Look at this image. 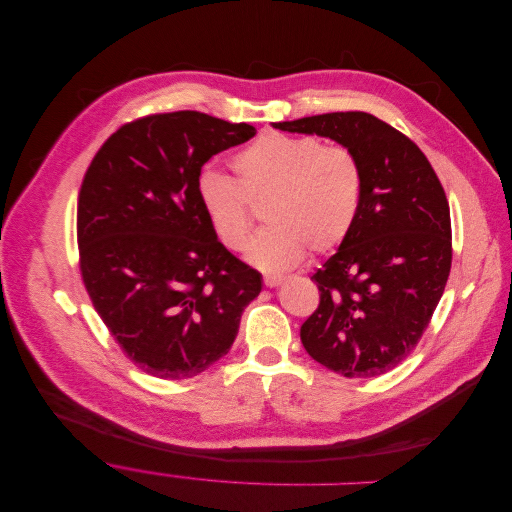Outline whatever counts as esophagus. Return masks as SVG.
<instances>
[{
    "instance_id": "esophagus-1",
    "label": "esophagus",
    "mask_w": 512,
    "mask_h": 512,
    "mask_svg": "<svg viewBox=\"0 0 512 512\" xmlns=\"http://www.w3.org/2000/svg\"><path fill=\"white\" fill-rule=\"evenodd\" d=\"M282 282H284L282 276H264V284H266L268 288H276V286H280Z\"/></svg>"
}]
</instances>
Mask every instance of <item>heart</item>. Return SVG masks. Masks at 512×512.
I'll use <instances>...</instances> for the list:
<instances>
[{"instance_id":"heart-1","label":"heart","mask_w":512,"mask_h":512,"mask_svg":"<svg viewBox=\"0 0 512 512\" xmlns=\"http://www.w3.org/2000/svg\"><path fill=\"white\" fill-rule=\"evenodd\" d=\"M230 175L203 169L195 189L216 238L232 252L246 248L252 230L250 203H262L268 224L250 244L248 262L264 272L296 266L306 248H337L351 232L363 195L359 157L313 135L264 133L240 153Z\"/></svg>"}]
</instances>
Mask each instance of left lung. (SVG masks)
<instances>
[{"mask_svg":"<svg viewBox=\"0 0 512 512\" xmlns=\"http://www.w3.org/2000/svg\"><path fill=\"white\" fill-rule=\"evenodd\" d=\"M349 147L363 169L357 220L311 280L319 309L300 327L315 361L345 377H377L418 345L452 264L450 208L420 147L369 113L272 123Z\"/></svg>","mask_w":512,"mask_h":512,"instance_id":"8db88e82","label":"left lung"}]
</instances>
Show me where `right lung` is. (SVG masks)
<instances>
[{"label": "right lung", "instance_id": "add662e5", "mask_svg": "<svg viewBox=\"0 0 512 512\" xmlns=\"http://www.w3.org/2000/svg\"><path fill=\"white\" fill-rule=\"evenodd\" d=\"M256 135L195 111L121 127L94 155L76 234L88 296L145 373L187 379L222 359L262 276L216 238L197 197L201 167Z\"/></svg>", "mask_w": 512, "mask_h": 512}]
</instances>
